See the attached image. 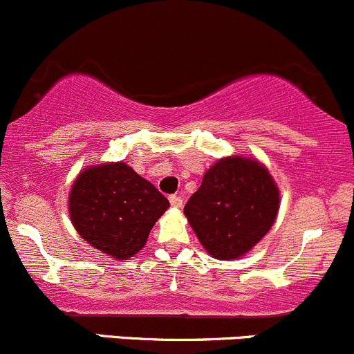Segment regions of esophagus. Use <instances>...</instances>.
I'll return each mask as SVG.
<instances>
[{"instance_id":"obj_1","label":"esophagus","mask_w":354,"mask_h":354,"mask_svg":"<svg viewBox=\"0 0 354 354\" xmlns=\"http://www.w3.org/2000/svg\"><path fill=\"white\" fill-rule=\"evenodd\" d=\"M169 203H171V206H174V208H181L183 206L181 196H176V194H171V196H169Z\"/></svg>"}]
</instances>
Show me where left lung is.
Wrapping results in <instances>:
<instances>
[{"label": "left lung", "instance_id": "obj_1", "mask_svg": "<svg viewBox=\"0 0 354 354\" xmlns=\"http://www.w3.org/2000/svg\"><path fill=\"white\" fill-rule=\"evenodd\" d=\"M278 209L279 188L266 166L233 154L205 173L185 216L208 254L238 259L266 236Z\"/></svg>", "mask_w": 354, "mask_h": 354}]
</instances>
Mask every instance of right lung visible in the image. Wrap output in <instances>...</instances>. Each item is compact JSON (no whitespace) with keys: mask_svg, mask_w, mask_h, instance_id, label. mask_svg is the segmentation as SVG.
Listing matches in <instances>:
<instances>
[{"mask_svg":"<svg viewBox=\"0 0 354 354\" xmlns=\"http://www.w3.org/2000/svg\"><path fill=\"white\" fill-rule=\"evenodd\" d=\"M168 208L163 194L123 161L84 168L68 198V213L80 236L115 259H129L143 250Z\"/></svg>","mask_w":354,"mask_h":354,"instance_id":"right-lung-1","label":"right lung"}]
</instances>
